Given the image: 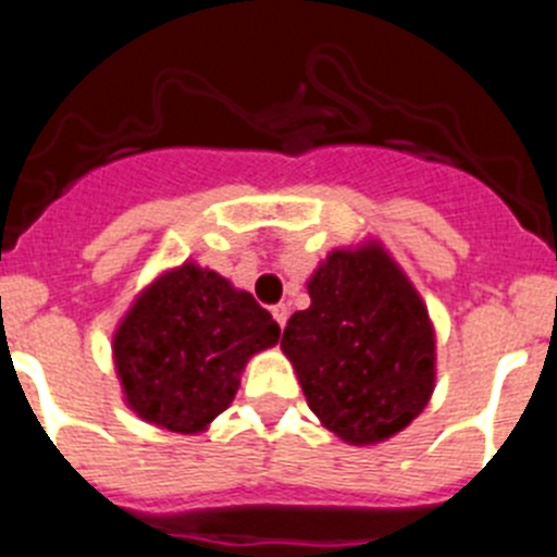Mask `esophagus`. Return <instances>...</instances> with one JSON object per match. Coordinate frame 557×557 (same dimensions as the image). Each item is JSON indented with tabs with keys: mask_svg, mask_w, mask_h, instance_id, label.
Listing matches in <instances>:
<instances>
[{
	"mask_svg": "<svg viewBox=\"0 0 557 557\" xmlns=\"http://www.w3.org/2000/svg\"><path fill=\"white\" fill-rule=\"evenodd\" d=\"M270 312H273L275 323H278V326L284 329V323H287V318H289V309H287V304H278V307H273V309H270Z\"/></svg>",
	"mask_w": 557,
	"mask_h": 557,
	"instance_id": "1",
	"label": "esophagus"
}]
</instances>
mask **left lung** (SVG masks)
Returning a JSON list of instances; mask_svg holds the SVG:
<instances>
[{"instance_id":"8db88e82","label":"left lung","mask_w":557,"mask_h":557,"mask_svg":"<svg viewBox=\"0 0 557 557\" xmlns=\"http://www.w3.org/2000/svg\"><path fill=\"white\" fill-rule=\"evenodd\" d=\"M307 293L312 304L287 321L282 351L309 410L351 446L391 441L435 391V326L424 298L373 236L321 259Z\"/></svg>"}]
</instances>
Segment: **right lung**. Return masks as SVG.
Returning <instances> with one entry per match:
<instances>
[{"label":"right lung","instance_id":"right-lung-1","mask_svg":"<svg viewBox=\"0 0 557 557\" xmlns=\"http://www.w3.org/2000/svg\"><path fill=\"white\" fill-rule=\"evenodd\" d=\"M253 295L186 259L141 289L111 339L122 401L141 421L198 435L234 401L248 359L278 343Z\"/></svg>","mask_w":557,"mask_h":557}]
</instances>
